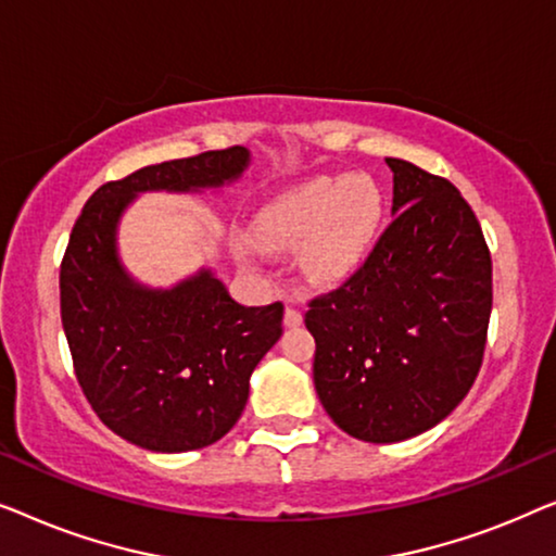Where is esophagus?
<instances>
[{
    "label": "esophagus",
    "mask_w": 556,
    "mask_h": 556,
    "mask_svg": "<svg viewBox=\"0 0 556 556\" xmlns=\"http://www.w3.org/2000/svg\"><path fill=\"white\" fill-rule=\"evenodd\" d=\"M285 325L287 327H300L302 325V312H300V307H296V304H287Z\"/></svg>",
    "instance_id": "34e87169"
}]
</instances>
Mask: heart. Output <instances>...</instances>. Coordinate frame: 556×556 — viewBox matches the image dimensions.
I'll return each instance as SVG.
<instances>
[{"instance_id": "b5f03b06", "label": "heart", "mask_w": 556, "mask_h": 556, "mask_svg": "<svg viewBox=\"0 0 556 556\" xmlns=\"http://www.w3.org/2000/svg\"><path fill=\"white\" fill-rule=\"evenodd\" d=\"M382 216L386 201L372 178L319 176L269 201L256 218V239L279 252L302 247L304 271L334 281L365 260Z\"/></svg>"}]
</instances>
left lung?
Instances as JSON below:
<instances>
[{
  "instance_id": "1",
  "label": "left lung",
  "mask_w": 556,
  "mask_h": 556,
  "mask_svg": "<svg viewBox=\"0 0 556 556\" xmlns=\"http://www.w3.org/2000/svg\"><path fill=\"white\" fill-rule=\"evenodd\" d=\"M393 222L355 275L309 300L315 390L327 416L367 443H397L448 418L483 363L491 254L451 181L401 159Z\"/></svg>"
}]
</instances>
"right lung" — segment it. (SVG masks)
<instances>
[{
    "mask_svg": "<svg viewBox=\"0 0 556 556\" xmlns=\"http://www.w3.org/2000/svg\"><path fill=\"white\" fill-rule=\"evenodd\" d=\"M247 166L241 146L146 166L100 186L70 233L60 315L77 382L140 448L197 451L229 433L254 367L281 338L285 304L244 307L208 269L170 289L138 285L118 260V222L138 193L218 189Z\"/></svg>",
    "mask_w": 556,
    "mask_h": 556,
    "instance_id": "add662e5",
    "label": "right lung"
}]
</instances>
